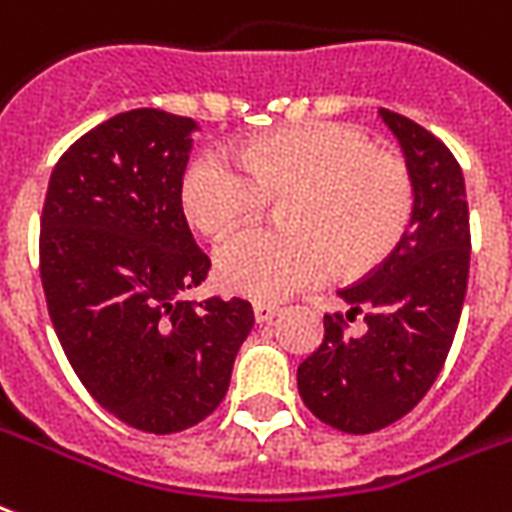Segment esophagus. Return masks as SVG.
Returning a JSON list of instances; mask_svg holds the SVG:
<instances>
[{"label":"esophagus","mask_w":512,"mask_h":512,"mask_svg":"<svg viewBox=\"0 0 512 512\" xmlns=\"http://www.w3.org/2000/svg\"><path fill=\"white\" fill-rule=\"evenodd\" d=\"M252 311H255V322H260V325H265V322H271L282 308L279 306H273V303H255L252 306Z\"/></svg>","instance_id":"1"}]
</instances>
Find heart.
<instances>
[{
	"label": "heart",
	"mask_w": 512,
	"mask_h": 512,
	"mask_svg": "<svg viewBox=\"0 0 512 512\" xmlns=\"http://www.w3.org/2000/svg\"><path fill=\"white\" fill-rule=\"evenodd\" d=\"M284 198L287 233L247 230L222 244V290L284 300L325 282L333 265L349 276L376 268L411 222L413 179L403 158L346 123L276 131L247 144L239 163L201 152L182 179L187 217L214 241Z\"/></svg>",
	"instance_id": "1"
}]
</instances>
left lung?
<instances>
[{"label": "left lung", "mask_w": 512, "mask_h": 512, "mask_svg": "<svg viewBox=\"0 0 512 512\" xmlns=\"http://www.w3.org/2000/svg\"><path fill=\"white\" fill-rule=\"evenodd\" d=\"M413 179L411 228L392 255L325 314V341L300 362L298 392L327 427L368 435L413 411L443 370L462 317L470 273V212L459 163L411 117L381 109ZM357 313L360 336L348 333Z\"/></svg>", "instance_id": "left-lung-1"}]
</instances>
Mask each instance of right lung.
Segmentation results:
<instances>
[{
	"label": "right lung",
	"mask_w": 512,
	"mask_h": 512,
	"mask_svg": "<svg viewBox=\"0 0 512 512\" xmlns=\"http://www.w3.org/2000/svg\"><path fill=\"white\" fill-rule=\"evenodd\" d=\"M190 117L131 109L83 134L50 174L39 276L77 378L123 424L171 435L228 392L255 325L247 300L182 298L209 273L182 209Z\"/></svg>",
	"instance_id": "add662e5"
}]
</instances>
